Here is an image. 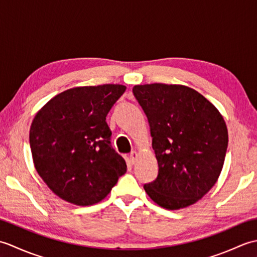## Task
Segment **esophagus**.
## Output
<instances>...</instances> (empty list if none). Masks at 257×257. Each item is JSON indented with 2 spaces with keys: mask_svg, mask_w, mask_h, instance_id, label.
I'll use <instances>...</instances> for the list:
<instances>
[{
  "mask_svg": "<svg viewBox=\"0 0 257 257\" xmlns=\"http://www.w3.org/2000/svg\"><path fill=\"white\" fill-rule=\"evenodd\" d=\"M137 158H138V152L137 151H133L132 154H130V156H129V161H130V163H134L136 162V160H137Z\"/></svg>",
  "mask_w": 257,
  "mask_h": 257,
  "instance_id": "34e87169",
  "label": "esophagus"
}]
</instances>
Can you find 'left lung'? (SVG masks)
I'll use <instances>...</instances> for the list:
<instances>
[{"label": "left lung", "instance_id": "obj_1", "mask_svg": "<svg viewBox=\"0 0 257 257\" xmlns=\"http://www.w3.org/2000/svg\"><path fill=\"white\" fill-rule=\"evenodd\" d=\"M134 95L150 124L159 167L145 184L150 199L168 210L194 204L219 179L228 143L224 118L200 92L184 85H136Z\"/></svg>", "mask_w": 257, "mask_h": 257}]
</instances>
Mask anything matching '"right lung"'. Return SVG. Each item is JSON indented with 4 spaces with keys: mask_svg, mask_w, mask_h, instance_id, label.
I'll return each mask as SVG.
<instances>
[{
    "mask_svg": "<svg viewBox=\"0 0 257 257\" xmlns=\"http://www.w3.org/2000/svg\"><path fill=\"white\" fill-rule=\"evenodd\" d=\"M125 86L74 87L53 97L33 119L30 145L37 173L59 198L79 206L105 199L127 171L110 146L107 113Z\"/></svg>",
    "mask_w": 257,
    "mask_h": 257,
    "instance_id": "1",
    "label": "right lung"
}]
</instances>
